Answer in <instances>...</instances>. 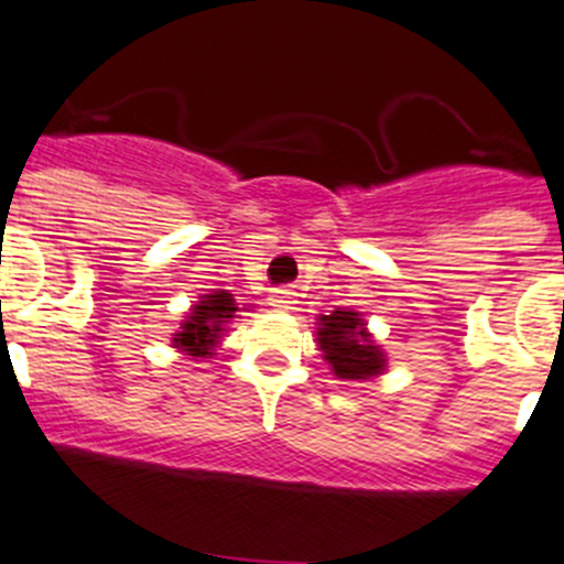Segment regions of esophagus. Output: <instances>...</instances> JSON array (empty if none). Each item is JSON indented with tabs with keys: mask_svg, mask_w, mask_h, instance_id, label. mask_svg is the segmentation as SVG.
Masks as SVG:
<instances>
[{
	"mask_svg": "<svg viewBox=\"0 0 564 564\" xmlns=\"http://www.w3.org/2000/svg\"><path fill=\"white\" fill-rule=\"evenodd\" d=\"M294 292L292 289H286V286H281V289H272V294H270V306H275V308H281V312H289V308H294Z\"/></svg>",
	"mask_w": 564,
	"mask_h": 564,
	"instance_id": "34e87169",
	"label": "esophagus"
}]
</instances>
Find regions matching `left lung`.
I'll use <instances>...</instances> for the list:
<instances>
[{"mask_svg": "<svg viewBox=\"0 0 564 564\" xmlns=\"http://www.w3.org/2000/svg\"><path fill=\"white\" fill-rule=\"evenodd\" d=\"M317 345L337 379H370L384 370V354L370 339L365 319L351 308L319 314Z\"/></svg>", "mask_w": 564, "mask_h": 564, "instance_id": "8db88e82", "label": "left lung"}]
</instances>
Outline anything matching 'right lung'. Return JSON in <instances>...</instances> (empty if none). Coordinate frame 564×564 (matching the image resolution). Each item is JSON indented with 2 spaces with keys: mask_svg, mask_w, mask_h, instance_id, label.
<instances>
[{
  "mask_svg": "<svg viewBox=\"0 0 564 564\" xmlns=\"http://www.w3.org/2000/svg\"><path fill=\"white\" fill-rule=\"evenodd\" d=\"M238 303L227 289L202 294L196 306L187 312L180 323V332L174 334V348L185 351L187 357H213V348L219 345L221 332L236 317Z\"/></svg>",
  "mask_w": 564,
  "mask_h": 564,
  "instance_id": "right-lung-1",
  "label": "right lung"
}]
</instances>
